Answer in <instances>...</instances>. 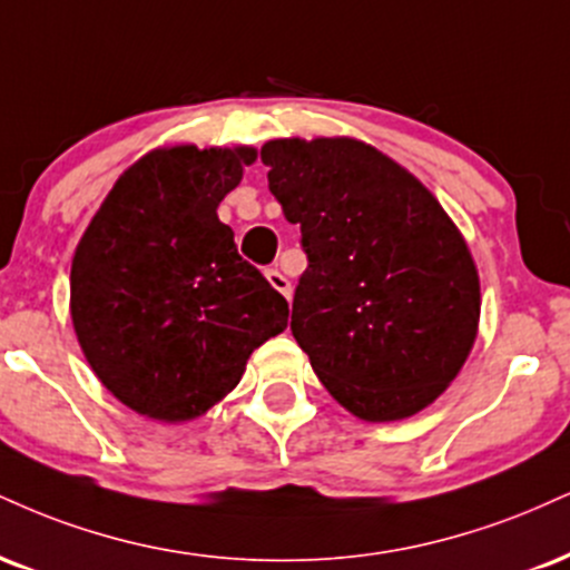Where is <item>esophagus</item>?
I'll return each instance as SVG.
<instances>
[{
    "instance_id": "obj_1",
    "label": "esophagus",
    "mask_w": 570,
    "mask_h": 570,
    "mask_svg": "<svg viewBox=\"0 0 570 570\" xmlns=\"http://www.w3.org/2000/svg\"><path fill=\"white\" fill-rule=\"evenodd\" d=\"M265 276H267V281H271V286H273V289L284 294L286 299H292V281L286 278L284 273L278 271V267H267V271H265Z\"/></svg>"
}]
</instances>
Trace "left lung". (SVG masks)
Masks as SVG:
<instances>
[{"label": "left lung", "instance_id": "obj_1", "mask_svg": "<svg viewBox=\"0 0 570 570\" xmlns=\"http://www.w3.org/2000/svg\"><path fill=\"white\" fill-rule=\"evenodd\" d=\"M267 185L299 225L307 267L292 334L313 372L368 422L416 414L468 361L481 284L435 196L380 150L347 137L271 140Z\"/></svg>", "mask_w": 570, "mask_h": 570}]
</instances>
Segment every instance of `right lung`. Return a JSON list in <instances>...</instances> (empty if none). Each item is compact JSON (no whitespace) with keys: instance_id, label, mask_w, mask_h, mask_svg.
Instances as JSON below:
<instances>
[{"instance_id":"1","label":"right lung","mask_w":570,"mask_h":570,"mask_svg":"<svg viewBox=\"0 0 570 570\" xmlns=\"http://www.w3.org/2000/svg\"><path fill=\"white\" fill-rule=\"evenodd\" d=\"M255 159V148L154 150L116 180L81 236L73 328L98 380L137 414H204L286 328L289 303L217 217Z\"/></svg>"}]
</instances>
